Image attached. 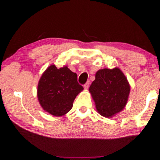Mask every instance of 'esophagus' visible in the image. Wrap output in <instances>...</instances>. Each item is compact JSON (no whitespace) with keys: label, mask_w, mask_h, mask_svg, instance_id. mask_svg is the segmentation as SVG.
<instances>
[{"label":"esophagus","mask_w":160,"mask_h":160,"mask_svg":"<svg viewBox=\"0 0 160 160\" xmlns=\"http://www.w3.org/2000/svg\"><path fill=\"white\" fill-rule=\"evenodd\" d=\"M90 81H88L85 85H84V88L85 89V90H88V89L89 88V87H90Z\"/></svg>","instance_id":"1"}]
</instances>
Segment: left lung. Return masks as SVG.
<instances>
[{"label":"left lung","instance_id":"8db88e82","mask_svg":"<svg viewBox=\"0 0 160 160\" xmlns=\"http://www.w3.org/2000/svg\"><path fill=\"white\" fill-rule=\"evenodd\" d=\"M130 85L118 68H104L96 72L89 91L100 115L111 118L122 111L130 94Z\"/></svg>","mask_w":160,"mask_h":160}]
</instances>
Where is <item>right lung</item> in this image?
<instances>
[{"label":"right lung","instance_id":"add662e5","mask_svg":"<svg viewBox=\"0 0 160 160\" xmlns=\"http://www.w3.org/2000/svg\"><path fill=\"white\" fill-rule=\"evenodd\" d=\"M83 88L78 82L77 74L67 66L57 68L51 65L42 74L38 83L37 97L46 112L61 116L72 109L75 97Z\"/></svg>","mask_w":160,"mask_h":160}]
</instances>
